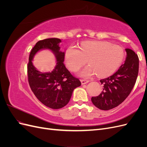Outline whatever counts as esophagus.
<instances>
[{
  "mask_svg": "<svg viewBox=\"0 0 147 147\" xmlns=\"http://www.w3.org/2000/svg\"><path fill=\"white\" fill-rule=\"evenodd\" d=\"M81 82L82 84H84L88 83L89 82V80H81Z\"/></svg>",
  "mask_w": 147,
  "mask_h": 147,
  "instance_id": "34e87169",
  "label": "esophagus"
}]
</instances>
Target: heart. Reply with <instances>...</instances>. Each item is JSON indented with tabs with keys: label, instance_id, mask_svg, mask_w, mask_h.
<instances>
[{
	"label": "heart",
	"instance_id": "b5f03b06",
	"mask_svg": "<svg viewBox=\"0 0 147 147\" xmlns=\"http://www.w3.org/2000/svg\"><path fill=\"white\" fill-rule=\"evenodd\" d=\"M123 48L118 45L105 41H86L81 44L80 49L69 47L65 53V62L68 69L77 72L87 63L80 72L83 77H90L97 74L99 77H109L122 63Z\"/></svg>",
	"mask_w": 147,
	"mask_h": 147
}]
</instances>
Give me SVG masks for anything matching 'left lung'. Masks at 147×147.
Returning a JSON list of instances; mask_svg holds the SVG:
<instances>
[{
  "mask_svg": "<svg viewBox=\"0 0 147 147\" xmlns=\"http://www.w3.org/2000/svg\"><path fill=\"white\" fill-rule=\"evenodd\" d=\"M126 61L113 75L100 80L103 91L91 101L100 110H109L121 104L134 88L139 72V57L136 53L126 48Z\"/></svg>",
  "mask_w": 147,
  "mask_h": 147,
  "instance_id": "obj_1",
  "label": "left lung"
}]
</instances>
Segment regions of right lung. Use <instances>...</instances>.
<instances>
[{
  "instance_id": "right-lung-1",
  "label": "right lung",
  "mask_w": 147,
  "mask_h": 147,
  "mask_svg": "<svg viewBox=\"0 0 147 147\" xmlns=\"http://www.w3.org/2000/svg\"><path fill=\"white\" fill-rule=\"evenodd\" d=\"M59 38H51L40 40L30 51L28 65L29 86L35 96L43 104L53 109L63 108L69 103L75 88L81 82L74 77L64 64L65 53L60 51ZM48 49L55 55L57 65L50 73H41L33 65L32 60L39 51Z\"/></svg>"
}]
</instances>
